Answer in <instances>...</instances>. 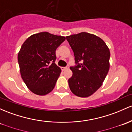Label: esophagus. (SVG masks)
<instances>
[{"mask_svg": "<svg viewBox=\"0 0 132 132\" xmlns=\"http://www.w3.org/2000/svg\"><path fill=\"white\" fill-rule=\"evenodd\" d=\"M69 68V66H66V67H62L61 68V69L63 71H64L65 69H68Z\"/></svg>", "mask_w": 132, "mask_h": 132, "instance_id": "esophagus-1", "label": "esophagus"}]
</instances>
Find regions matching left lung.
Wrapping results in <instances>:
<instances>
[{"label":"left lung","instance_id":"1","mask_svg":"<svg viewBox=\"0 0 132 132\" xmlns=\"http://www.w3.org/2000/svg\"><path fill=\"white\" fill-rule=\"evenodd\" d=\"M75 55L76 65L68 79L74 95L86 98L96 92L105 80L110 68L109 48L100 37L88 32L66 36Z\"/></svg>","mask_w":132,"mask_h":132}]
</instances>
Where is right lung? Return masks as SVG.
Returning a JSON list of instances; mask_svg holds the SVG:
<instances>
[{
	"mask_svg": "<svg viewBox=\"0 0 132 132\" xmlns=\"http://www.w3.org/2000/svg\"><path fill=\"white\" fill-rule=\"evenodd\" d=\"M66 39L47 32L29 37L18 53L20 73L33 93L44 96L52 92L61 69L55 64L56 50Z\"/></svg>",
	"mask_w": 132,
	"mask_h": 132,
	"instance_id": "right-lung-1",
	"label": "right lung"
}]
</instances>
